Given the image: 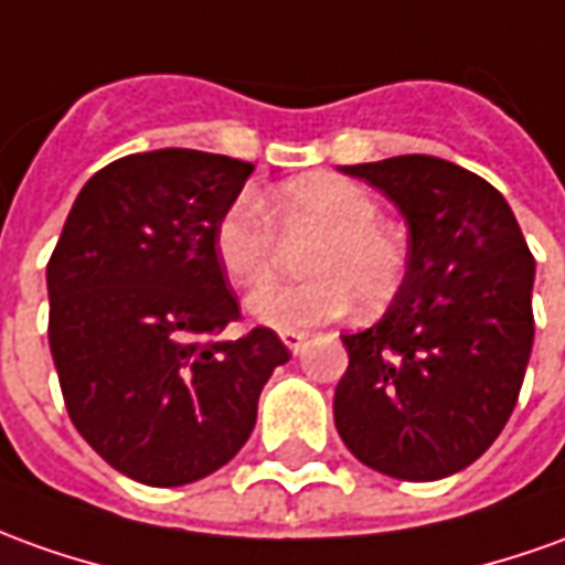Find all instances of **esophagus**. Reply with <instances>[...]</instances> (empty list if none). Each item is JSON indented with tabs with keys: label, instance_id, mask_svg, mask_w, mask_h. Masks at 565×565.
Listing matches in <instances>:
<instances>
[{
	"label": "esophagus",
	"instance_id": "1",
	"mask_svg": "<svg viewBox=\"0 0 565 565\" xmlns=\"http://www.w3.org/2000/svg\"><path fill=\"white\" fill-rule=\"evenodd\" d=\"M279 338H282V344H286L291 353H298V350L305 348L307 332L305 329H282V332H279Z\"/></svg>",
	"mask_w": 565,
	"mask_h": 565
}]
</instances>
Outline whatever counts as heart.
Wrapping results in <instances>:
<instances>
[{
  "label": "heart",
  "mask_w": 565,
  "mask_h": 565,
  "mask_svg": "<svg viewBox=\"0 0 565 565\" xmlns=\"http://www.w3.org/2000/svg\"><path fill=\"white\" fill-rule=\"evenodd\" d=\"M317 239L307 245L301 282H274L248 295V313L264 326L298 329L344 317L353 301L372 313L394 298L408 270V245L381 221L379 200L356 181L310 174L258 202L239 196L215 221L212 252L236 289L267 282L276 264V233Z\"/></svg>",
  "instance_id": "b5f03b06"
}]
</instances>
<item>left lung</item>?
Listing matches in <instances>:
<instances>
[{"instance_id": "8db88e82", "label": "left lung", "mask_w": 565, "mask_h": 565, "mask_svg": "<svg viewBox=\"0 0 565 565\" xmlns=\"http://www.w3.org/2000/svg\"><path fill=\"white\" fill-rule=\"evenodd\" d=\"M408 224V270L372 329L341 334L350 365L334 427L365 468L443 480L495 443L523 387L535 320L529 252L511 205L437 157L341 166Z\"/></svg>"}]
</instances>
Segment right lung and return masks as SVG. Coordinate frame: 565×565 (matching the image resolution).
I'll return each mask as SVG.
<instances>
[{
    "label": "right lung",
    "instance_id": "add662e5",
    "mask_svg": "<svg viewBox=\"0 0 565 565\" xmlns=\"http://www.w3.org/2000/svg\"><path fill=\"white\" fill-rule=\"evenodd\" d=\"M252 162L202 150L131 153L82 186L49 258V344L70 422L110 468L184 486L224 468L289 348L239 320L212 252Z\"/></svg>",
    "mask_w": 565,
    "mask_h": 565
}]
</instances>
